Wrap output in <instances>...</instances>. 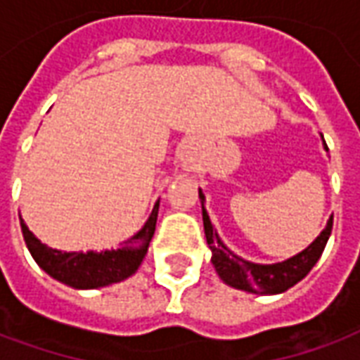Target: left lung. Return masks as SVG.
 <instances>
[{"label":"left lung","instance_id":"obj_1","mask_svg":"<svg viewBox=\"0 0 360 360\" xmlns=\"http://www.w3.org/2000/svg\"><path fill=\"white\" fill-rule=\"evenodd\" d=\"M324 148L328 150V144L324 142ZM198 196L204 200L202 191H198ZM202 221H204V233H206V243L212 250V264L218 271V276L224 279V283L249 291V293L260 295H276L283 293L289 287H293L297 281H301L312 266L316 264L318 258L322 257L324 247L330 233H332L333 216L328 219V224L322 229V233L318 235L309 247L301 250L299 255L287 258L278 264H255L245 258L237 257L219 239L218 231L212 226L208 214L202 206Z\"/></svg>","mask_w":360,"mask_h":360}]
</instances>
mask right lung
<instances>
[{
	"mask_svg": "<svg viewBox=\"0 0 360 360\" xmlns=\"http://www.w3.org/2000/svg\"><path fill=\"white\" fill-rule=\"evenodd\" d=\"M160 200L154 204V210L142 226L139 233L127 239L125 245L117 250H102V252H63V250L50 249L34 237V233L20 219L22 237L27 243L30 255L48 276L58 279L75 289H96L111 283L123 281L139 270L142 258L148 252V245L156 231V219Z\"/></svg>",
	"mask_w": 360,
	"mask_h": 360,
	"instance_id": "right-lung-1",
	"label": "right lung"
}]
</instances>
